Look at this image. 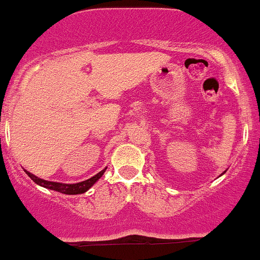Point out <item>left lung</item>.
Masks as SVG:
<instances>
[{"instance_id": "obj_1", "label": "left lung", "mask_w": 260, "mask_h": 260, "mask_svg": "<svg viewBox=\"0 0 260 260\" xmlns=\"http://www.w3.org/2000/svg\"><path fill=\"white\" fill-rule=\"evenodd\" d=\"M225 172H226V171H225ZM225 172H223V173H225ZM223 173H222V174H223ZM222 174H221V176H222Z\"/></svg>"}]
</instances>
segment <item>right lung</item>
Instances as JSON below:
<instances>
[{"instance_id":"1","label":"right lung","mask_w":260,"mask_h":260,"mask_svg":"<svg viewBox=\"0 0 260 260\" xmlns=\"http://www.w3.org/2000/svg\"><path fill=\"white\" fill-rule=\"evenodd\" d=\"M106 169L107 168L102 169V171L99 172L96 176L91 177V178L86 179V181L78 182V183H71V184L60 183V182L45 181V179H42V178H39V177L34 176V174L30 173V172H27V171H25V172H26L27 176H29L30 178L35 182V183L44 187V188L51 189V191L60 192V193H64V194H81V193H84V192L88 191V189L91 188V187L93 186V184L96 183V182L99 181L102 176H104V173L106 172Z\"/></svg>"}]
</instances>
